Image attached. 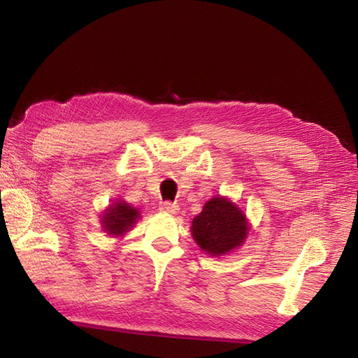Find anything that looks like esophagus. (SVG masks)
Masks as SVG:
<instances>
[{
	"instance_id": "1",
	"label": "esophagus",
	"mask_w": 358,
	"mask_h": 358,
	"mask_svg": "<svg viewBox=\"0 0 358 358\" xmlns=\"http://www.w3.org/2000/svg\"><path fill=\"white\" fill-rule=\"evenodd\" d=\"M161 210L167 215H177L178 213V205L172 203V202H162L161 203Z\"/></svg>"
}]
</instances>
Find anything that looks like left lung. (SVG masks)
<instances>
[{
    "mask_svg": "<svg viewBox=\"0 0 358 358\" xmlns=\"http://www.w3.org/2000/svg\"><path fill=\"white\" fill-rule=\"evenodd\" d=\"M251 224L245 211L230 199L216 196L205 202L202 211L194 216L191 235L197 246L211 257L226 256L245 245Z\"/></svg>",
    "mask_w": 358,
    "mask_h": 358,
    "instance_id": "obj_1",
    "label": "left lung"
}]
</instances>
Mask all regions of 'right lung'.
Segmentation results:
<instances>
[{"label":"right lung","mask_w":358,"mask_h":358,"mask_svg":"<svg viewBox=\"0 0 358 358\" xmlns=\"http://www.w3.org/2000/svg\"><path fill=\"white\" fill-rule=\"evenodd\" d=\"M101 227L102 232H106L110 237H123L129 230L136 226L137 221L141 220V211L132 207L131 203L124 202L123 199H118L117 202L102 211Z\"/></svg>","instance_id":"add662e5"}]
</instances>
